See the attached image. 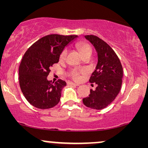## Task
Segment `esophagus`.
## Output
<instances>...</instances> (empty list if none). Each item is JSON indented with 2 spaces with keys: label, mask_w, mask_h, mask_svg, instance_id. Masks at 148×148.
Returning <instances> with one entry per match:
<instances>
[{
  "label": "esophagus",
  "mask_w": 148,
  "mask_h": 148,
  "mask_svg": "<svg viewBox=\"0 0 148 148\" xmlns=\"http://www.w3.org/2000/svg\"><path fill=\"white\" fill-rule=\"evenodd\" d=\"M69 84L71 85V86H79V85L77 84H75V83H72V82H69Z\"/></svg>",
  "instance_id": "obj_1"
}]
</instances>
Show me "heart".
<instances>
[{
	"label": "heart",
	"instance_id": "heart-1",
	"mask_svg": "<svg viewBox=\"0 0 148 148\" xmlns=\"http://www.w3.org/2000/svg\"><path fill=\"white\" fill-rule=\"evenodd\" d=\"M77 48L79 50V51L83 56L87 53H90V52H92V47L88 44L86 43H79L77 44ZM67 55V49H64L63 51L61 52L60 56V59L61 60H64L66 57ZM71 76L72 77L73 79H74L75 80H79L80 78V73L77 70H72L70 73Z\"/></svg>",
	"mask_w": 148,
	"mask_h": 148
}]
</instances>
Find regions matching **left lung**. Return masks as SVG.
I'll use <instances>...</instances> for the list:
<instances>
[{"mask_svg":"<svg viewBox=\"0 0 148 148\" xmlns=\"http://www.w3.org/2000/svg\"><path fill=\"white\" fill-rule=\"evenodd\" d=\"M84 37L94 46L98 63L90 79L91 84H96L97 87L94 91L90 90V94L83 99V102L89 108L101 110L110 104L120 92L123 66L116 54L104 40L93 35Z\"/></svg>","mask_w":148,"mask_h":148,"instance_id":"8db88e82","label":"left lung"}]
</instances>
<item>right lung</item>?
<instances>
[{
  "label": "right lung",
  "mask_w": 148,
  "mask_h": 148,
  "mask_svg": "<svg viewBox=\"0 0 148 148\" xmlns=\"http://www.w3.org/2000/svg\"><path fill=\"white\" fill-rule=\"evenodd\" d=\"M78 36L48 35L40 38L25 52L19 69L21 92L32 106L48 109L59 102L61 92L66 83L59 79L54 83L47 77L50 67L59 61L64 48Z\"/></svg>",
  "instance_id": "right-lung-1"
}]
</instances>
